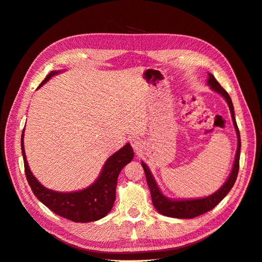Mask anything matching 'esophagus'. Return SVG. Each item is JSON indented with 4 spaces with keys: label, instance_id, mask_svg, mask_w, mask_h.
<instances>
[{
    "label": "esophagus",
    "instance_id": "obj_1",
    "mask_svg": "<svg viewBox=\"0 0 262 262\" xmlns=\"http://www.w3.org/2000/svg\"><path fill=\"white\" fill-rule=\"evenodd\" d=\"M130 144L135 148V150H137V152H138V150H140L141 147H142V142H141V140L139 138H133L130 140Z\"/></svg>",
    "mask_w": 262,
    "mask_h": 262
}]
</instances>
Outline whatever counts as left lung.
Returning a JSON list of instances; mask_svg holds the SVG:
<instances>
[{
    "label": "left lung",
    "mask_w": 262,
    "mask_h": 262,
    "mask_svg": "<svg viewBox=\"0 0 262 262\" xmlns=\"http://www.w3.org/2000/svg\"><path fill=\"white\" fill-rule=\"evenodd\" d=\"M208 85L213 89L215 92L221 94L223 98L226 100L230 113H231V118L233 121V125H235L236 132H237V137H238V148L236 152V157H235V163H233V168L232 171L228 177V180L226 183L221 187V189H219L215 193L211 194L210 196L204 198V199H198V200H183V201H172L169 200L168 198L164 196L159 188L156 185V182L153 178L152 174H150L148 168L144 162H142V167L145 173L146 177V182L149 187L150 191V196H152V202L154 207L156 210H158L159 213L171 216V217H177V219H192L199 216L205 212H207L214 208L215 206L221 202L226 195L230 189L233 187L237 180L238 172H239V166H240V148H241V139H240V133L239 128L237 126V122L235 119V113H233V105L231 102L230 96L226 92V90L219 84L215 77L209 73L208 74Z\"/></svg>",
    "instance_id": "left-lung-1"
}]
</instances>
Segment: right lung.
Instances as JSON below:
<instances>
[{"label": "right lung", "mask_w": 262, "mask_h": 262, "mask_svg": "<svg viewBox=\"0 0 262 262\" xmlns=\"http://www.w3.org/2000/svg\"><path fill=\"white\" fill-rule=\"evenodd\" d=\"M57 73L56 71H52L38 88ZM23 136L24 129L21 137V148L26 180L36 198L49 209L62 217L79 223L96 221L112 210L116 200L118 176L121 170L134 158V150L128 143L107 159L95 183L81 191L62 193L45 188L32 174L26 161Z\"/></svg>", "instance_id": "right-lung-1"}]
</instances>
